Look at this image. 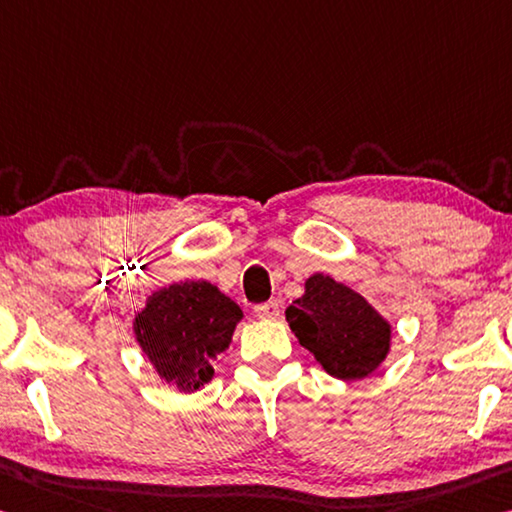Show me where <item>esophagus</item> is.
<instances>
[{
	"label": "esophagus",
	"instance_id": "34e87169",
	"mask_svg": "<svg viewBox=\"0 0 512 512\" xmlns=\"http://www.w3.org/2000/svg\"><path fill=\"white\" fill-rule=\"evenodd\" d=\"M255 314L259 316V319H264V321H273V319H278V316H280V305H278V300H269V303L257 305V307H255Z\"/></svg>",
	"mask_w": 512,
	"mask_h": 512
}]
</instances>
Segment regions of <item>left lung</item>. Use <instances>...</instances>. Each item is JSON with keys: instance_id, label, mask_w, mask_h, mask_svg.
Instances as JSON below:
<instances>
[{"instance_id": "1", "label": "left lung", "mask_w": 512, "mask_h": 512, "mask_svg": "<svg viewBox=\"0 0 512 512\" xmlns=\"http://www.w3.org/2000/svg\"><path fill=\"white\" fill-rule=\"evenodd\" d=\"M285 314L300 346L339 380L367 378L392 344V326L376 307L323 273L305 280V294Z\"/></svg>"}]
</instances>
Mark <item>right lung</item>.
<instances>
[{
    "mask_svg": "<svg viewBox=\"0 0 512 512\" xmlns=\"http://www.w3.org/2000/svg\"><path fill=\"white\" fill-rule=\"evenodd\" d=\"M241 316L212 282L186 280L148 296L134 335L159 378L191 394L214 378L212 362L230 346Z\"/></svg>",
    "mask_w": 512,
    "mask_h": 512,
    "instance_id": "right-lung-1",
    "label": "right lung"
}]
</instances>
